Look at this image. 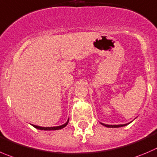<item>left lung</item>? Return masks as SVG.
I'll return each mask as SVG.
<instances>
[{"instance_id":"1","label":"left lung","mask_w":157,"mask_h":157,"mask_svg":"<svg viewBox=\"0 0 157 157\" xmlns=\"http://www.w3.org/2000/svg\"><path fill=\"white\" fill-rule=\"evenodd\" d=\"M130 122H129V123H130ZM100 123H101L102 126L108 128H119V127H122V126H127L128 124H129V123H126V124H119V125H108V124H104V123H102V122H100Z\"/></svg>"}]
</instances>
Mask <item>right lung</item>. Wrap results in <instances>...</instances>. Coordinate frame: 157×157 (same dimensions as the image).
I'll list each match as a JSON object with an SVG mask.
<instances>
[{
  "label": "right lung",
  "mask_w": 157,
  "mask_h": 157,
  "mask_svg": "<svg viewBox=\"0 0 157 157\" xmlns=\"http://www.w3.org/2000/svg\"><path fill=\"white\" fill-rule=\"evenodd\" d=\"M68 121H69V119L67 120V122H65V123H64L63 125H62V126H53V127H41V126H36V125H33L32 126H34L35 128H36V129H41V130H58V129H63L64 127H65V126L68 125Z\"/></svg>",
  "instance_id": "1"
}]
</instances>
